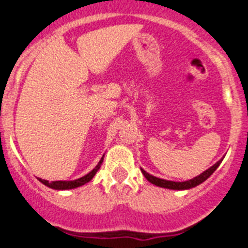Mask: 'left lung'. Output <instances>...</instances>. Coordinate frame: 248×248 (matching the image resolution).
Segmentation results:
<instances>
[{
	"label": "left lung",
	"mask_w": 248,
	"mask_h": 248,
	"mask_svg": "<svg viewBox=\"0 0 248 248\" xmlns=\"http://www.w3.org/2000/svg\"><path fill=\"white\" fill-rule=\"evenodd\" d=\"M222 162V159L218 160L217 163H215L213 167H210L209 169H206L205 171H202V174H199L198 177L193 178L190 180H185V182H171V180H166V179H160V178L155 177V175H152V174L147 173L144 169L140 168L142 170V174L144 175L147 180L152 184L157 185V186H160V188H166V189H171V190H186V189H191L195 188L196 185L202 184V182L207 179V178L210 177L211 174L217 169V167L220 166V163Z\"/></svg>",
	"instance_id": "8db88e82"
}]
</instances>
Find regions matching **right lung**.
<instances>
[{
  "instance_id": "right-lung-1",
  "label": "right lung",
  "mask_w": 248,
  "mask_h": 248,
  "mask_svg": "<svg viewBox=\"0 0 248 248\" xmlns=\"http://www.w3.org/2000/svg\"><path fill=\"white\" fill-rule=\"evenodd\" d=\"M104 155H102V158L100 159V162L97 163V166L95 167V168H93V170L90 171V173H88L86 175H84V177L79 178V179H75V180H57V182H48V180H46V179H39V182L43 183L44 185H46V186H49V188L55 189V190H69V189H74V188H78V186H81V185L89 183L91 179H93V177H95L96 171L99 170L100 167H101L102 160H104Z\"/></svg>"
}]
</instances>
